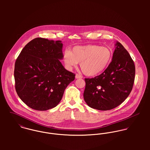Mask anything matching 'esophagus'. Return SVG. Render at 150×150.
I'll return each mask as SVG.
<instances>
[{"label": "esophagus", "mask_w": 150, "mask_h": 150, "mask_svg": "<svg viewBox=\"0 0 150 150\" xmlns=\"http://www.w3.org/2000/svg\"><path fill=\"white\" fill-rule=\"evenodd\" d=\"M82 78V76L78 74H76V79H81Z\"/></svg>", "instance_id": "esophagus-1"}]
</instances>
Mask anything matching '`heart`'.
<instances>
[{
  "instance_id": "1",
  "label": "heart",
  "mask_w": 150,
  "mask_h": 150,
  "mask_svg": "<svg viewBox=\"0 0 150 150\" xmlns=\"http://www.w3.org/2000/svg\"><path fill=\"white\" fill-rule=\"evenodd\" d=\"M112 57V52L109 48L90 44L74 47L70 51H64L63 59L69 69L80 63V68L86 75L95 76L107 69Z\"/></svg>"
}]
</instances>
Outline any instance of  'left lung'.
Returning a JSON list of instances; mask_svg holds the SVG:
<instances>
[{"label": "left lung", "mask_w": 150, "mask_h": 150, "mask_svg": "<svg viewBox=\"0 0 150 150\" xmlns=\"http://www.w3.org/2000/svg\"><path fill=\"white\" fill-rule=\"evenodd\" d=\"M107 69L94 78H86L84 99L91 108L109 110L121 105L130 94L135 66L127 50L119 42Z\"/></svg>", "instance_id": "obj_1"}]
</instances>
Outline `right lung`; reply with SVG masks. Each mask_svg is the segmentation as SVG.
Here are the masks:
<instances>
[{
    "label": "right lung",
    "mask_w": 150,
    "mask_h": 150,
    "mask_svg": "<svg viewBox=\"0 0 150 150\" xmlns=\"http://www.w3.org/2000/svg\"><path fill=\"white\" fill-rule=\"evenodd\" d=\"M63 44L38 38L28 43L16 59L14 67L16 92L28 106L45 111L57 106L64 90L75 79V74L66 70Z\"/></svg>",
    "instance_id": "add662e5"
}]
</instances>
